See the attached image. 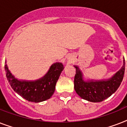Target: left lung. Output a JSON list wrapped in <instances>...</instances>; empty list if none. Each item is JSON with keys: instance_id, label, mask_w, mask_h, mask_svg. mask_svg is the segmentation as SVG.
<instances>
[{"instance_id": "left-lung-1", "label": "left lung", "mask_w": 127, "mask_h": 127, "mask_svg": "<svg viewBox=\"0 0 127 127\" xmlns=\"http://www.w3.org/2000/svg\"><path fill=\"white\" fill-rule=\"evenodd\" d=\"M76 68L74 76V90L80 97L92 102H100L105 100L116 92L120 86L125 74V62L122 68L112 78L107 80L84 82L79 68Z\"/></svg>"}]
</instances>
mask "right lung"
Listing matches in <instances>:
<instances>
[{"label":"right lung","mask_w":127,"mask_h":127,"mask_svg":"<svg viewBox=\"0 0 127 127\" xmlns=\"http://www.w3.org/2000/svg\"><path fill=\"white\" fill-rule=\"evenodd\" d=\"M4 69L9 84L14 92L25 99L38 103L49 99L55 90V86L61 72L63 64L56 63L51 66L45 75L35 81H20L9 71L5 62Z\"/></svg>","instance_id":"obj_1"}]
</instances>
